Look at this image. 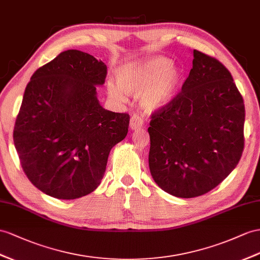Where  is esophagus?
<instances>
[{"label":"esophagus","mask_w":260,"mask_h":260,"mask_svg":"<svg viewBox=\"0 0 260 260\" xmlns=\"http://www.w3.org/2000/svg\"><path fill=\"white\" fill-rule=\"evenodd\" d=\"M144 125V118L138 115V114H134L131 117V123H129V127L132 131H138L143 127Z\"/></svg>","instance_id":"34e87169"}]
</instances>
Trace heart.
<instances>
[{
	"instance_id": "b5f03b06",
	"label": "heart",
	"mask_w": 260,
	"mask_h": 260,
	"mask_svg": "<svg viewBox=\"0 0 260 260\" xmlns=\"http://www.w3.org/2000/svg\"><path fill=\"white\" fill-rule=\"evenodd\" d=\"M116 81L110 80L106 84L113 100L125 102V92L138 95L142 109L154 113L174 101L182 83V71L169 58L152 56L122 67L116 72Z\"/></svg>"
}]
</instances>
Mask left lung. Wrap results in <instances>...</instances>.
<instances>
[{
    "label": "left lung",
    "mask_w": 260,
    "mask_h": 260,
    "mask_svg": "<svg viewBox=\"0 0 260 260\" xmlns=\"http://www.w3.org/2000/svg\"><path fill=\"white\" fill-rule=\"evenodd\" d=\"M151 118L149 170L158 187L171 196L206 193L242 157L243 98L230 71L198 50L181 92Z\"/></svg>",
    "instance_id": "1"
}]
</instances>
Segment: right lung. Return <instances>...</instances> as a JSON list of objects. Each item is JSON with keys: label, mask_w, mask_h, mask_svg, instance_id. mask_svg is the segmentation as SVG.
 I'll list each match as a JSON object with an SVG mask.
<instances>
[{"label": "right lung", "mask_w": 260, "mask_h": 260, "mask_svg": "<svg viewBox=\"0 0 260 260\" xmlns=\"http://www.w3.org/2000/svg\"><path fill=\"white\" fill-rule=\"evenodd\" d=\"M105 77L103 61L70 49L26 86L13 137L26 176L47 196L73 200L94 191L111 149L127 135L129 115L98 100Z\"/></svg>", "instance_id": "right-lung-1"}]
</instances>
